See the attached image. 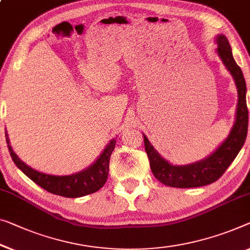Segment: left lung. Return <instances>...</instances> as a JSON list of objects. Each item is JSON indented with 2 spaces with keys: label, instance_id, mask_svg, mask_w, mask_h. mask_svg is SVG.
I'll use <instances>...</instances> for the list:
<instances>
[{
  "label": "left lung",
  "instance_id": "obj_1",
  "mask_svg": "<svg viewBox=\"0 0 250 250\" xmlns=\"http://www.w3.org/2000/svg\"><path fill=\"white\" fill-rule=\"evenodd\" d=\"M218 55L235 79L238 89V105L235 125L222 145L212 155L200 162L179 167L172 165L161 157L144 136L145 151L149 167L161 183L172 188H197L216 182L225 173L243 147L248 130V108L246 103V83L240 67L232 57L229 41L225 36H219Z\"/></svg>",
  "mask_w": 250,
  "mask_h": 250
}]
</instances>
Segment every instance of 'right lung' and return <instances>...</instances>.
Instances as JSON below:
<instances>
[{
	"label": "right lung",
	"mask_w": 250,
	"mask_h": 250,
	"mask_svg": "<svg viewBox=\"0 0 250 250\" xmlns=\"http://www.w3.org/2000/svg\"><path fill=\"white\" fill-rule=\"evenodd\" d=\"M6 143L10 155L12 157L15 165L28 178L31 179L34 183L43 188L44 190H47L50 193L66 198H79L94 193V192L102 189L104 184L106 183L109 172V159L115 148L116 140H112L109 142V144L104 149L102 155L98 157V160L90 167H88L87 170L79 172L77 174L64 176L50 175L33 170V168L28 167L25 163H23L15 155L12 147L9 145V138L6 140Z\"/></svg>",
	"instance_id": "obj_1"
}]
</instances>
